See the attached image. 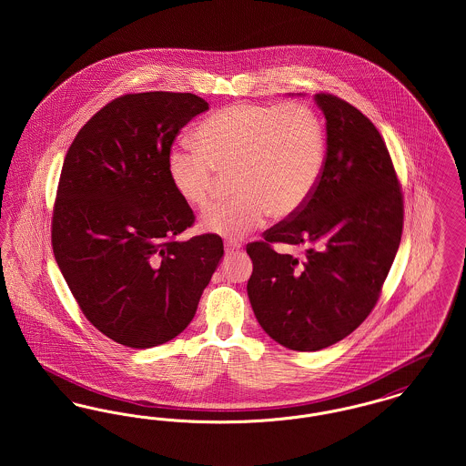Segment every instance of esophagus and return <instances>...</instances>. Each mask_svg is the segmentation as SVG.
Segmentation results:
<instances>
[{
	"instance_id": "esophagus-1",
	"label": "esophagus",
	"mask_w": 466,
	"mask_h": 466,
	"mask_svg": "<svg viewBox=\"0 0 466 466\" xmlns=\"http://www.w3.org/2000/svg\"><path fill=\"white\" fill-rule=\"evenodd\" d=\"M241 249V244L236 241H225V253H236Z\"/></svg>"
}]
</instances>
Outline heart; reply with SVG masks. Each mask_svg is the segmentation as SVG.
<instances>
[{
    "label": "heart",
    "mask_w": 466,
    "mask_h": 466,
    "mask_svg": "<svg viewBox=\"0 0 466 466\" xmlns=\"http://www.w3.org/2000/svg\"><path fill=\"white\" fill-rule=\"evenodd\" d=\"M325 152V126L309 105L238 103L200 124L196 147L169 150L167 177L183 202L206 209L220 175H228L234 194L204 215L202 227L238 239L267 215L279 220L297 213L319 181Z\"/></svg>",
    "instance_id": "1"
}]
</instances>
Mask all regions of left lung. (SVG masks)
<instances>
[{"label":"left lung","mask_w":466,"mask_h":466,"mask_svg":"<svg viewBox=\"0 0 466 466\" xmlns=\"http://www.w3.org/2000/svg\"><path fill=\"white\" fill-rule=\"evenodd\" d=\"M327 154L308 202L248 243V297L260 327L293 351L342 340L376 308L399 251L403 194L376 126L348 101L314 96ZM274 243L295 247L279 252Z\"/></svg>","instance_id":"1"}]
</instances>
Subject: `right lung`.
Segmentation results:
<instances>
[{"label": "right lung", "mask_w": 466, "mask_h": 466, "mask_svg": "<svg viewBox=\"0 0 466 466\" xmlns=\"http://www.w3.org/2000/svg\"><path fill=\"white\" fill-rule=\"evenodd\" d=\"M208 108L190 92L124 94L67 148L54 257L84 316L122 346L147 350L183 332L222 258L217 234L177 241L196 217L167 177L177 134Z\"/></svg>", "instance_id": "obj_1"}]
</instances>
